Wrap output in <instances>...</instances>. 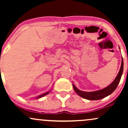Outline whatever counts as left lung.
<instances>
[{
  "label": "left lung",
  "instance_id": "left-lung-1",
  "mask_svg": "<svg viewBox=\"0 0 128 128\" xmlns=\"http://www.w3.org/2000/svg\"><path fill=\"white\" fill-rule=\"evenodd\" d=\"M123 70V58L122 60V64L121 67H120V69L119 70L117 76H116V79H114V81L112 82L109 86L105 88L100 90L96 91V92H82V91L79 90L73 84V88H74V91L79 96L82 97V98H84V99L90 100H99L102 99L103 98H105V97L108 96V95L111 94L112 92H114L116 89V88L118 86V83H119L120 79H121L122 75Z\"/></svg>",
  "mask_w": 128,
  "mask_h": 128
}]
</instances>
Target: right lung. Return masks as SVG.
<instances>
[{"label": "right lung", "mask_w": 128, "mask_h": 128, "mask_svg": "<svg viewBox=\"0 0 128 128\" xmlns=\"http://www.w3.org/2000/svg\"><path fill=\"white\" fill-rule=\"evenodd\" d=\"M49 92H46V93H44V94H42L41 95V96H38V97L37 98H42V96H45V95H46V94H48V93H49Z\"/></svg>", "instance_id": "obj_1"}]
</instances>
